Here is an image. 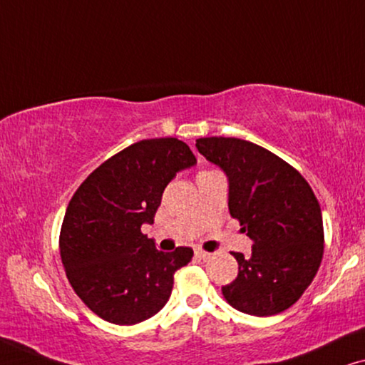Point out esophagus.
Instances as JSON below:
<instances>
[{
  "label": "esophagus",
  "instance_id": "1",
  "mask_svg": "<svg viewBox=\"0 0 365 365\" xmlns=\"http://www.w3.org/2000/svg\"><path fill=\"white\" fill-rule=\"evenodd\" d=\"M195 256L200 259H207V258H210V253H207V251H203V250H195Z\"/></svg>",
  "mask_w": 365,
  "mask_h": 365
}]
</instances>
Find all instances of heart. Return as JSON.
Returning a JSON list of instances; mask_svg holds the SVG:
<instances>
[{"label":"heart","mask_w":365,"mask_h":365,"mask_svg":"<svg viewBox=\"0 0 365 365\" xmlns=\"http://www.w3.org/2000/svg\"><path fill=\"white\" fill-rule=\"evenodd\" d=\"M202 173H207V172H202Z\"/></svg>","instance_id":"b5f03b06"}]
</instances>
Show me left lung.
Returning <instances> with one entry per match:
<instances>
[{"label": "left lung", "instance_id": "obj_1", "mask_svg": "<svg viewBox=\"0 0 365 365\" xmlns=\"http://www.w3.org/2000/svg\"><path fill=\"white\" fill-rule=\"evenodd\" d=\"M202 155L228 177L230 215L253 240L251 255L233 253L238 276L222 287L235 309L274 316L302 296L324 251L321 207L304 177L253 142L198 138Z\"/></svg>", "mask_w": 365, "mask_h": 365}]
</instances>
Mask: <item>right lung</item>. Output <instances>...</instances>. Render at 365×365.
Masks as SVG:
<instances>
[{
    "mask_svg": "<svg viewBox=\"0 0 365 365\" xmlns=\"http://www.w3.org/2000/svg\"><path fill=\"white\" fill-rule=\"evenodd\" d=\"M195 163L178 138L140 140L97 167L71 198L61 259L76 294L104 321L132 326L167 304L173 274L192 261L193 250L163 253L140 228L153 223L177 172Z\"/></svg>",
    "mask_w": 365,
    "mask_h": 365,
    "instance_id": "obj_1",
    "label": "right lung"
}]
</instances>
